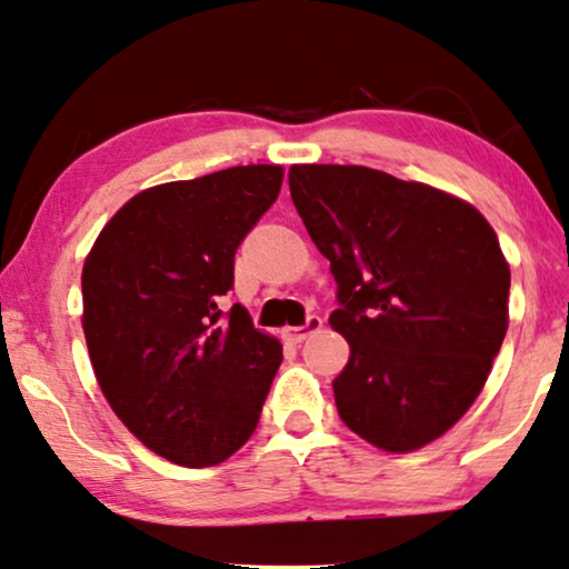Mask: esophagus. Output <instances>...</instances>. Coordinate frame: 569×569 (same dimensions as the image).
<instances>
[{"label": "esophagus", "mask_w": 569, "mask_h": 569, "mask_svg": "<svg viewBox=\"0 0 569 569\" xmlns=\"http://www.w3.org/2000/svg\"><path fill=\"white\" fill-rule=\"evenodd\" d=\"M320 328H323V320L318 318V315H310V318L305 320V326H289V328H283V337L289 339V341H305L307 337H312V333H318Z\"/></svg>", "instance_id": "34e87169"}]
</instances>
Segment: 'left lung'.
Listing matches in <instances>:
<instances>
[{
    "mask_svg": "<svg viewBox=\"0 0 569 569\" xmlns=\"http://www.w3.org/2000/svg\"><path fill=\"white\" fill-rule=\"evenodd\" d=\"M289 188L339 286L341 421L387 453L423 448L475 406L509 328L496 230L463 198L379 169L293 163Z\"/></svg>",
    "mask_w": 569,
    "mask_h": 569,
    "instance_id": "obj_1",
    "label": "left lung"
}]
</instances>
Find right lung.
Instances as JSON below:
<instances>
[{"label":"right lung","instance_id":"1","mask_svg":"<svg viewBox=\"0 0 569 569\" xmlns=\"http://www.w3.org/2000/svg\"><path fill=\"white\" fill-rule=\"evenodd\" d=\"M283 182L278 163L153 184L108 219L81 270L94 379L121 423L180 467H214L254 435L283 360L232 289V259Z\"/></svg>","mask_w":569,"mask_h":569}]
</instances>
